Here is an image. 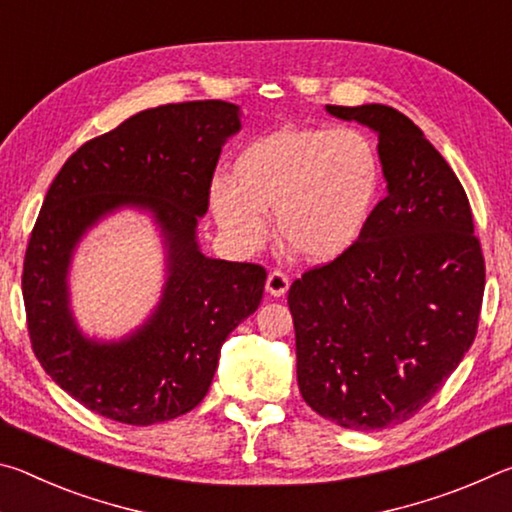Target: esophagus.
<instances>
[{"mask_svg": "<svg viewBox=\"0 0 512 512\" xmlns=\"http://www.w3.org/2000/svg\"><path fill=\"white\" fill-rule=\"evenodd\" d=\"M289 277L284 275L282 271H273V273H268V277H266V291L271 293L273 298H284L287 296V291H289Z\"/></svg>", "mask_w": 512, "mask_h": 512, "instance_id": "34e87169", "label": "esophagus"}]
</instances>
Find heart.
I'll use <instances>...</instances> for the list:
<instances>
[{"label":"heart","instance_id":"1","mask_svg":"<svg viewBox=\"0 0 512 512\" xmlns=\"http://www.w3.org/2000/svg\"><path fill=\"white\" fill-rule=\"evenodd\" d=\"M232 178L212 183L210 203L221 230L244 253L277 235L307 262H332L357 244L379 189V158L357 128H280L250 142Z\"/></svg>","mask_w":512,"mask_h":512}]
</instances>
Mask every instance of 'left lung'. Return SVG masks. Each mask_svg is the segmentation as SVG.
Wrapping results in <instances>:
<instances>
[{
	"instance_id": "1",
	"label": "left lung",
	"mask_w": 512,
	"mask_h": 512,
	"mask_svg": "<svg viewBox=\"0 0 512 512\" xmlns=\"http://www.w3.org/2000/svg\"><path fill=\"white\" fill-rule=\"evenodd\" d=\"M379 140L388 194L348 253L289 289L298 386L354 431L413 418L474 343L485 289L481 241L456 173L391 106H327Z\"/></svg>"
}]
</instances>
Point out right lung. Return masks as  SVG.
Segmentation results:
<instances>
[{
  "instance_id": "obj_1",
  "label": "right lung",
  "mask_w": 512,
  "mask_h": 512,
  "mask_svg": "<svg viewBox=\"0 0 512 512\" xmlns=\"http://www.w3.org/2000/svg\"><path fill=\"white\" fill-rule=\"evenodd\" d=\"M239 128L228 101L142 110L85 142L51 183L24 255L22 296L40 366L85 409L133 427L189 413L210 391L223 341L262 302L264 266L205 257L196 244L221 146ZM121 204L154 212L170 275L135 335L97 344L68 311L66 268L82 232Z\"/></svg>"
}]
</instances>
